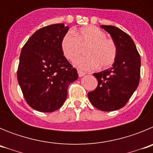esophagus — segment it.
I'll return each instance as SVG.
<instances>
[{
    "label": "esophagus",
    "instance_id": "esophagus-1",
    "mask_svg": "<svg viewBox=\"0 0 153 153\" xmlns=\"http://www.w3.org/2000/svg\"><path fill=\"white\" fill-rule=\"evenodd\" d=\"M78 75H79V77H82V76L86 75V73L83 72V71H81V70H78Z\"/></svg>",
    "mask_w": 153,
    "mask_h": 153
}]
</instances>
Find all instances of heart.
<instances>
[{
	"label": "heart",
	"instance_id": "1",
	"mask_svg": "<svg viewBox=\"0 0 153 153\" xmlns=\"http://www.w3.org/2000/svg\"><path fill=\"white\" fill-rule=\"evenodd\" d=\"M86 47V56L76 59ZM62 53L74 65L83 70H91L98 66L108 68L114 63L117 50L114 41L106 38V33L95 26H86L78 30L68 32L63 36L60 43Z\"/></svg>",
	"mask_w": 153,
	"mask_h": 153
}]
</instances>
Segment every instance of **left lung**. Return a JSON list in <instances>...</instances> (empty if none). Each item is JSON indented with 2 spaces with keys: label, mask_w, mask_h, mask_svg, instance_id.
Returning <instances> with one entry per match:
<instances>
[{
  "label": "left lung",
  "mask_w": 153,
  "mask_h": 153,
  "mask_svg": "<svg viewBox=\"0 0 153 153\" xmlns=\"http://www.w3.org/2000/svg\"><path fill=\"white\" fill-rule=\"evenodd\" d=\"M117 46V54L111 68L95 73L98 86L88 93L90 102L100 110L114 111L123 107L137 88L140 79V55L129 35L114 26L102 25Z\"/></svg>",
  "instance_id": "left-lung-1"
}]
</instances>
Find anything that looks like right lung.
<instances>
[{
	"mask_svg": "<svg viewBox=\"0 0 153 153\" xmlns=\"http://www.w3.org/2000/svg\"><path fill=\"white\" fill-rule=\"evenodd\" d=\"M68 30L63 24L40 28L22 48L17 81L28 105L37 111L51 113L60 109L67 99L69 85L78 79L77 70L60 48Z\"/></svg>",
	"mask_w": 153,
	"mask_h": 153,
	"instance_id": "obj_1",
	"label": "right lung"
}]
</instances>
